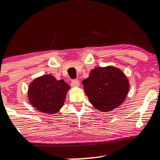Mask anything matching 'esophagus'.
I'll return each instance as SVG.
<instances>
[{
	"mask_svg": "<svg viewBox=\"0 0 160 160\" xmlns=\"http://www.w3.org/2000/svg\"><path fill=\"white\" fill-rule=\"evenodd\" d=\"M71 84H72L74 86H76V87H78L80 86V81L78 80H73L71 81Z\"/></svg>",
	"mask_w": 160,
	"mask_h": 160,
	"instance_id": "obj_1",
	"label": "esophagus"
}]
</instances>
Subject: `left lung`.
Returning <instances> with one entry per match:
<instances>
[{"label":"left lung","mask_w":160,"mask_h":160,"mask_svg":"<svg viewBox=\"0 0 160 160\" xmlns=\"http://www.w3.org/2000/svg\"><path fill=\"white\" fill-rule=\"evenodd\" d=\"M82 84L92 105L102 112L120 107L129 90L127 77L122 70L112 65L92 69Z\"/></svg>","instance_id":"left-lung-1"}]
</instances>
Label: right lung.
<instances>
[{"label":"right lung","mask_w":160,"mask_h":160,"mask_svg":"<svg viewBox=\"0 0 160 160\" xmlns=\"http://www.w3.org/2000/svg\"><path fill=\"white\" fill-rule=\"evenodd\" d=\"M70 89L71 86L63 80H57L52 75L44 74L29 84L28 98L37 111L56 114L63 107Z\"/></svg>","instance_id":"obj_1"}]
</instances>
